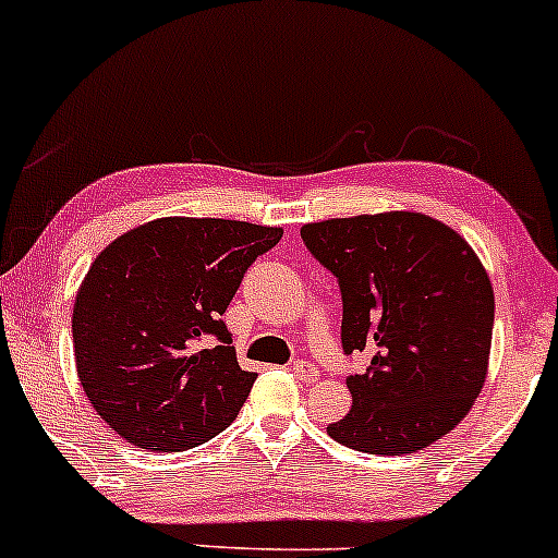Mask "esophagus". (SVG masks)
<instances>
[{"label": "esophagus", "mask_w": 558, "mask_h": 558, "mask_svg": "<svg viewBox=\"0 0 558 558\" xmlns=\"http://www.w3.org/2000/svg\"><path fill=\"white\" fill-rule=\"evenodd\" d=\"M292 374H295L300 381H305V385H311V381L318 379V368L313 366V363H308V361H295V363H292Z\"/></svg>", "instance_id": "obj_1"}]
</instances>
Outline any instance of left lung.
Segmentation results:
<instances>
[{
  "instance_id": "obj_1",
  "label": "left lung",
  "mask_w": 558,
  "mask_h": 558,
  "mask_svg": "<svg viewBox=\"0 0 558 558\" xmlns=\"http://www.w3.org/2000/svg\"><path fill=\"white\" fill-rule=\"evenodd\" d=\"M342 292L353 405L329 437L363 453H416L469 414L487 377L496 298L459 231L411 210L329 218L300 229Z\"/></svg>"
}]
</instances>
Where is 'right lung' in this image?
<instances>
[{"instance_id":"1","label":"right lung","mask_w":558,"mask_h":558,"mask_svg":"<svg viewBox=\"0 0 558 558\" xmlns=\"http://www.w3.org/2000/svg\"><path fill=\"white\" fill-rule=\"evenodd\" d=\"M279 227L168 216L112 240L73 305L78 381L99 416L144 450L197 448L234 422L255 374L221 316ZM216 339V343H208Z\"/></svg>"}]
</instances>
